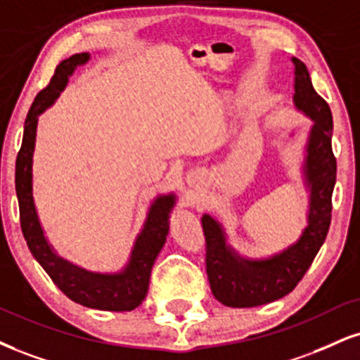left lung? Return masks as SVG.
Listing matches in <instances>:
<instances>
[{"label":"left lung","mask_w":360,"mask_h":360,"mask_svg":"<svg viewBox=\"0 0 360 360\" xmlns=\"http://www.w3.org/2000/svg\"><path fill=\"white\" fill-rule=\"evenodd\" d=\"M295 94L293 105L311 119L307 136L304 181L309 189L307 226L293 245L268 258H245L228 245L221 224L202 214L206 236V274L216 300L235 309L270 304L288 295L304 278L320 246L326 241L332 218V193L337 162L332 153V112L328 103L315 92L305 63L293 56Z\"/></svg>","instance_id":"obj_1"}]
</instances>
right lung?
Listing matches in <instances>:
<instances>
[{"label": "right lung", "mask_w": 360, "mask_h": 360, "mask_svg": "<svg viewBox=\"0 0 360 360\" xmlns=\"http://www.w3.org/2000/svg\"><path fill=\"white\" fill-rule=\"evenodd\" d=\"M89 60V53H75L70 58L63 60L56 67L50 84L34 97L30 107L15 171L21 231L34 259L70 300L89 309L131 311L142 304L149 290L150 270L166 243L169 233V216L176 205L174 194H161L154 199L144 226L134 241L127 265L117 274L89 271L60 257L43 233L33 201V153L37 142L38 115L53 105L77 67L85 65Z\"/></svg>", "instance_id": "1"}]
</instances>
